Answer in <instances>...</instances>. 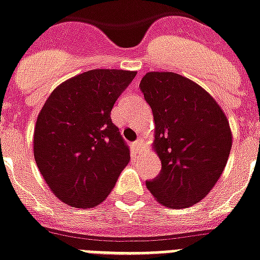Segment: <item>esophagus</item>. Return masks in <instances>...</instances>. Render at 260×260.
Wrapping results in <instances>:
<instances>
[{
    "mask_svg": "<svg viewBox=\"0 0 260 260\" xmlns=\"http://www.w3.org/2000/svg\"><path fill=\"white\" fill-rule=\"evenodd\" d=\"M132 148H134L136 152L140 151V148H141V140L134 141V143H132Z\"/></svg>",
    "mask_w": 260,
    "mask_h": 260,
    "instance_id": "34e87169",
    "label": "esophagus"
}]
</instances>
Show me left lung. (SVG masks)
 <instances>
[{
    "label": "left lung",
    "mask_w": 260,
    "mask_h": 260,
    "mask_svg": "<svg viewBox=\"0 0 260 260\" xmlns=\"http://www.w3.org/2000/svg\"><path fill=\"white\" fill-rule=\"evenodd\" d=\"M140 90L153 113V144L161 160L147 188L170 208L198 203L229 160L233 135L224 112L202 86L172 72H149Z\"/></svg>",
    "instance_id": "1"
}]
</instances>
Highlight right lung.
I'll list each match as a JSON object with an SVG mask.
<instances>
[{
	"label": "right lung",
	"mask_w": 260,
	"mask_h": 260,
	"mask_svg": "<svg viewBox=\"0 0 260 260\" xmlns=\"http://www.w3.org/2000/svg\"><path fill=\"white\" fill-rule=\"evenodd\" d=\"M136 72L93 69L52 92L35 128V159L46 184L68 206L100 204L129 163V147L111 111Z\"/></svg>",
	"instance_id": "obj_1"
}]
</instances>
